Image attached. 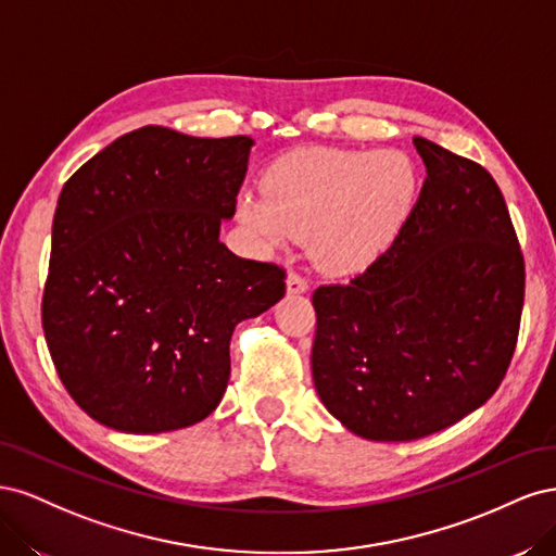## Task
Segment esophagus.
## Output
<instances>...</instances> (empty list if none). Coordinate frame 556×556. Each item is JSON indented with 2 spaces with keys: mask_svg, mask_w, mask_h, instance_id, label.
Segmentation results:
<instances>
[{
  "mask_svg": "<svg viewBox=\"0 0 556 556\" xmlns=\"http://www.w3.org/2000/svg\"><path fill=\"white\" fill-rule=\"evenodd\" d=\"M285 282H288V294H304L308 290L306 278H301L299 274H290Z\"/></svg>",
  "mask_w": 556,
  "mask_h": 556,
  "instance_id": "obj_1",
  "label": "esophagus"
}]
</instances>
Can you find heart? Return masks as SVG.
I'll return each mask as SVG.
<instances>
[{"label":"heart","instance_id":"heart-1","mask_svg":"<svg viewBox=\"0 0 556 556\" xmlns=\"http://www.w3.org/2000/svg\"><path fill=\"white\" fill-rule=\"evenodd\" d=\"M415 190V166L399 150L311 148L268 166L264 192L241 194L239 220L268 248L306 237L319 268L350 274L394 239Z\"/></svg>","mask_w":556,"mask_h":556}]
</instances>
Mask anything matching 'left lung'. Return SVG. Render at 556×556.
<instances>
[{"mask_svg": "<svg viewBox=\"0 0 556 556\" xmlns=\"http://www.w3.org/2000/svg\"><path fill=\"white\" fill-rule=\"evenodd\" d=\"M427 178L399 237L350 285H323L313 380L368 441H417L480 408L506 376L525 306V257L496 180L413 139Z\"/></svg>", "mask_w": 556, "mask_h": 556, "instance_id": "left-lung-1", "label": "left lung"}]
</instances>
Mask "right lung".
<instances>
[{
    "label": "right lung",
    "mask_w": 556,
    "mask_h": 556,
    "mask_svg": "<svg viewBox=\"0 0 556 556\" xmlns=\"http://www.w3.org/2000/svg\"><path fill=\"white\" fill-rule=\"evenodd\" d=\"M250 137L148 125L64 182L41 323L66 392L99 425L162 433L208 417L241 319L285 296V271L220 241Z\"/></svg>",
    "instance_id": "add662e5"
}]
</instances>
